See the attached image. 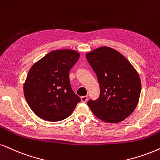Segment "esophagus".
<instances>
[{"instance_id":"1","label":"esophagus","mask_w":160,"mask_h":160,"mask_svg":"<svg viewBox=\"0 0 160 160\" xmlns=\"http://www.w3.org/2000/svg\"><path fill=\"white\" fill-rule=\"evenodd\" d=\"M81 101L82 102H86L87 100H88V97L87 96H82V97H81Z\"/></svg>"}]
</instances>
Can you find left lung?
I'll return each instance as SVG.
<instances>
[{"label":"left lung","mask_w":160,"mask_h":160,"mask_svg":"<svg viewBox=\"0 0 160 160\" xmlns=\"http://www.w3.org/2000/svg\"><path fill=\"white\" fill-rule=\"evenodd\" d=\"M96 73L100 94L87 102L95 116L106 122H122L132 114L141 92L140 78L136 69L117 50L102 46L86 54Z\"/></svg>","instance_id":"obj_1"}]
</instances>
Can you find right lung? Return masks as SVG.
Returning <instances> with one entry per match:
<instances>
[{"label":"right lung","instance_id":"right-lung-1","mask_svg":"<svg viewBox=\"0 0 160 160\" xmlns=\"http://www.w3.org/2000/svg\"><path fill=\"white\" fill-rule=\"evenodd\" d=\"M79 58L80 54L74 50H54L30 68L23 85L24 97L40 118L51 122L62 120L80 102L69 80V71Z\"/></svg>","mask_w":160,"mask_h":160}]
</instances>
